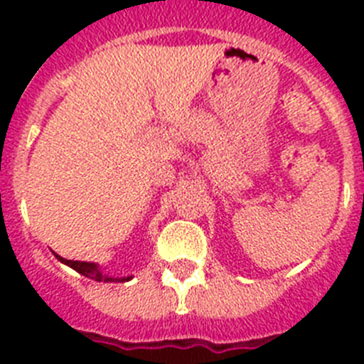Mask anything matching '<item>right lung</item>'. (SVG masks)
<instances>
[{"instance_id": "1", "label": "right lung", "mask_w": 364, "mask_h": 364, "mask_svg": "<svg viewBox=\"0 0 364 364\" xmlns=\"http://www.w3.org/2000/svg\"><path fill=\"white\" fill-rule=\"evenodd\" d=\"M58 257V255H56ZM58 260H62L63 264L70 266L73 269H76L78 273L85 275V277L92 279V281H98V282H124V281H129V279H112L104 275V273L100 272L98 266L92 264V262H80V260H67L63 257H58Z\"/></svg>"}]
</instances>
